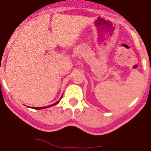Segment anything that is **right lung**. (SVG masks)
I'll return each instance as SVG.
<instances>
[{"label": "right lung", "mask_w": 151, "mask_h": 151, "mask_svg": "<svg viewBox=\"0 0 151 151\" xmlns=\"http://www.w3.org/2000/svg\"><path fill=\"white\" fill-rule=\"evenodd\" d=\"M62 98V97H61ZM58 103V101H57L56 103L52 104V105H50V106H44V107H34V109H37V110H41V109H45V108H47V107H50V106H55Z\"/></svg>", "instance_id": "right-lung-1"}]
</instances>
